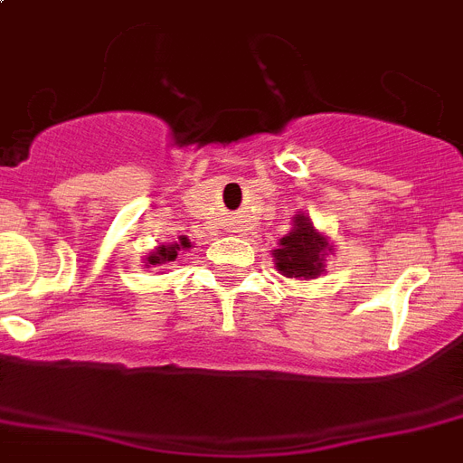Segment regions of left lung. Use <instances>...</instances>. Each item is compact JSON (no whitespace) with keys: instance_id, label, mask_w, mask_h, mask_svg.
<instances>
[{"instance_id":"1","label":"left lung","mask_w":463,"mask_h":463,"mask_svg":"<svg viewBox=\"0 0 463 463\" xmlns=\"http://www.w3.org/2000/svg\"><path fill=\"white\" fill-rule=\"evenodd\" d=\"M331 250L328 241L315 232L312 222L305 215L293 220V232L279 241L274 250L277 269L291 279H317L324 272V255Z\"/></svg>"}]
</instances>
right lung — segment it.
<instances>
[{
    "label": "right lung",
    "mask_w": 463,
    "mask_h": 463,
    "mask_svg": "<svg viewBox=\"0 0 463 463\" xmlns=\"http://www.w3.org/2000/svg\"><path fill=\"white\" fill-rule=\"evenodd\" d=\"M179 248H189V239H186V236H182V239H179V243H175V246H160L158 250H156V253L151 255V258H148V265L172 262V260L177 258Z\"/></svg>",
    "instance_id": "obj_1"
}]
</instances>
